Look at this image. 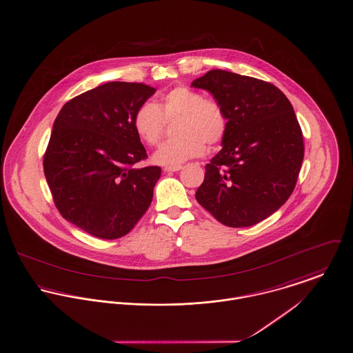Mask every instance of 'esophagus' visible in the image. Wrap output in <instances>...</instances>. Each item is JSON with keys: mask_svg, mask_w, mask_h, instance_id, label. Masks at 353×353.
I'll return each mask as SVG.
<instances>
[{"mask_svg": "<svg viewBox=\"0 0 353 353\" xmlns=\"http://www.w3.org/2000/svg\"><path fill=\"white\" fill-rule=\"evenodd\" d=\"M182 168V165H171V167H164V172H176Z\"/></svg>", "mask_w": 353, "mask_h": 353, "instance_id": "1", "label": "esophagus"}]
</instances>
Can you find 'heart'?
<instances>
[{
    "mask_svg": "<svg viewBox=\"0 0 353 353\" xmlns=\"http://www.w3.org/2000/svg\"><path fill=\"white\" fill-rule=\"evenodd\" d=\"M178 136L161 144L152 159L161 165H181L183 161L202 157L206 145L214 147L224 140L228 116L224 106L188 86H176L161 96V103L143 102L134 112L133 128L148 145L161 140L165 121L176 120Z\"/></svg>",
    "mask_w": 353,
    "mask_h": 353,
    "instance_id": "obj_1",
    "label": "heart"
}]
</instances>
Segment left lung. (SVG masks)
Segmentation results:
<instances>
[{
  "mask_svg": "<svg viewBox=\"0 0 353 353\" xmlns=\"http://www.w3.org/2000/svg\"><path fill=\"white\" fill-rule=\"evenodd\" d=\"M224 106L223 150L206 164L195 199L230 228L252 226L275 213L294 192L303 161V134L292 105L276 86L210 70L192 81Z\"/></svg>",
  "mask_w": 353,
  "mask_h": 353,
  "instance_id": "8db88e82",
  "label": "left lung"
}]
</instances>
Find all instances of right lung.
Instances as JSON below:
<instances>
[{"instance_id":"add662e5","label":"right lung","mask_w":353,"mask_h":353,"mask_svg":"<svg viewBox=\"0 0 353 353\" xmlns=\"http://www.w3.org/2000/svg\"><path fill=\"white\" fill-rule=\"evenodd\" d=\"M155 92L108 82L64 103L54 123L43 167L55 206L98 239L125 236L151 205L161 168L134 167L147 152L133 116Z\"/></svg>"}]
</instances>
